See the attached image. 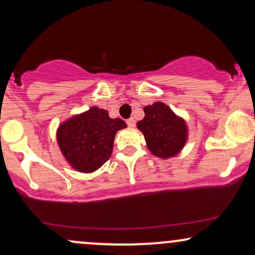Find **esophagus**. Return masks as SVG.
I'll return each mask as SVG.
<instances>
[{"mask_svg": "<svg viewBox=\"0 0 255 255\" xmlns=\"http://www.w3.org/2000/svg\"><path fill=\"white\" fill-rule=\"evenodd\" d=\"M127 125H128V127H131V128H133V127H135V120H134V119H128L127 120Z\"/></svg>", "mask_w": 255, "mask_h": 255, "instance_id": "obj_1", "label": "esophagus"}]
</instances>
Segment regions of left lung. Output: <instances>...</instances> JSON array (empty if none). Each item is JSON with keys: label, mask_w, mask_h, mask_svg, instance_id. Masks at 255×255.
<instances>
[{"label": "left lung", "mask_w": 255, "mask_h": 255, "mask_svg": "<svg viewBox=\"0 0 255 255\" xmlns=\"http://www.w3.org/2000/svg\"><path fill=\"white\" fill-rule=\"evenodd\" d=\"M145 118L137 122L152 154L169 158L182 150L187 140V126L168 105L156 102L144 108Z\"/></svg>", "instance_id": "left-lung-1"}]
</instances>
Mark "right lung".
Listing matches in <instances>:
<instances>
[{"mask_svg": "<svg viewBox=\"0 0 255 255\" xmlns=\"http://www.w3.org/2000/svg\"><path fill=\"white\" fill-rule=\"evenodd\" d=\"M127 127L121 119H110L107 110L92 107L58 127L57 142L75 170L92 172L109 159L116 131Z\"/></svg>", "mask_w": 255, "mask_h": 255, "instance_id": "add662e5", "label": "right lung"}]
</instances>
